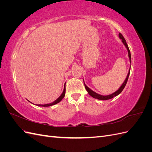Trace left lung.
Here are the masks:
<instances>
[{"instance_id":"obj_1","label":"left lung","mask_w":152,"mask_h":152,"mask_svg":"<svg viewBox=\"0 0 152 152\" xmlns=\"http://www.w3.org/2000/svg\"><path fill=\"white\" fill-rule=\"evenodd\" d=\"M118 37L119 38H120L121 40H122V43L124 44V45H125V47L126 48L127 51H128V56H129V61H130V63H131V53H130V50H129V47L128 45L126 43V41L125 40V39L124 38V37L122 36V35L120 33L118 34ZM130 70H131V67L129 68V72L127 73V75L126 77V79H125V80H124V82H123V84L121 85V86L119 87L117 91H116L115 92H114L113 93L111 94H109V95H106V96H104V95H101L99 94H98L96 93V92L93 91V90H91L89 87H87L86 84L84 83V86H85V88L87 90V93H89V94L92 96V97L95 98V99H99V100H108V99H112L113 98V97H115V96H117V95H118L119 94H120L121 92L123 91V89H124V87H125L126 84H127V80H128V78H129V74H130Z\"/></svg>"}]
</instances>
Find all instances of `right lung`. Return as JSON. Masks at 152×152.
Returning a JSON list of instances; mask_svg holds the SVG:
<instances>
[{"instance_id": "add662e5", "label": "right lung", "mask_w": 152, "mask_h": 152, "mask_svg": "<svg viewBox=\"0 0 152 152\" xmlns=\"http://www.w3.org/2000/svg\"><path fill=\"white\" fill-rule=\"evenodd\" d=\"M65 84H66V83H65V85H64V89H63V91L62 94H61L60 96H59V97L58 99H56V100H55L54 102H53L51 103L45 104H38L37 106H40V107H50V106L54 105V104H57V103L60 102L63 99V98L64 97H65V91H66V89H65Z\"/></svg>"}]
</instances>
